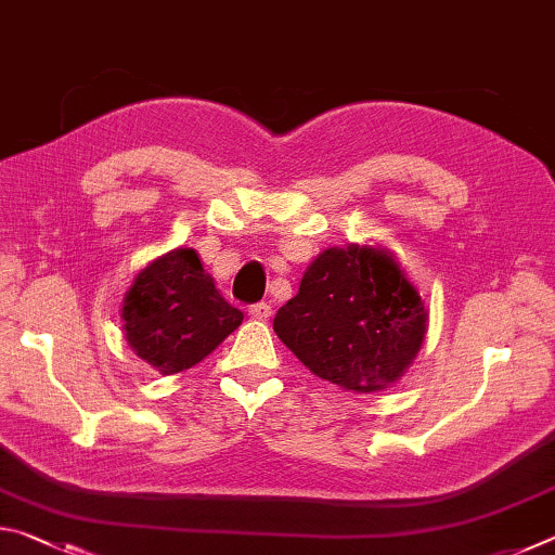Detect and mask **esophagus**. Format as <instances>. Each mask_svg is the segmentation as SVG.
I'll use <instances>...</instances> for the list:
<instances>
[{
    "label": "esophagus",
    "instance_id": "34e87169",
    "mask_svg": "<svg viewBox=\"0 0 555 555\" xmlns=\"http://www.w3.org/2000/svg\"><path fill=\"white\" fill-rule=\"evenodd\" d=\"M249 315L255 318V321H267V318L271 315V306L261 300V304H255L249 308Z\"/></svg>",
    "mask_w": 555,
    "mask_h": 555
}]
</instances>
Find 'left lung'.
Returning <instances> with one entry per match:
<instances>
[{
    "mask_svg": "<svg viewBox=\"0 0 555 555\" xmlns=\"http://www.w3.org/2000/svg\"><path fill=\"white\" fill-rule=\"evenodd\" d=\"M274 331L315 377L379 391L418 354L428 313L391 251L350 244L315 257Z\"/></svg>",
    "mask_w": 555,
    "mask_h": 555,
    "instance_id": "1",
    "label": "left lung"
}]
</instances>
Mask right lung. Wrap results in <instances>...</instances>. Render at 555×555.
<instances>
[{"label": "right lung", "mask_w": 555, "mask_h": 555, "mask_svg": "<svg viewBox=\"0 0 555 555\" xmlns=\"http://www.w3.org/2000/svg\"><path fill=\"white\" fill-rule=\"evenodd\" d=\"M131 350L156 372L176 374L205 360L244 321L215 288L195 249H173L142 269L121 306Z\"/></svg>", "instance_id": "obj_1"}]
</instances>
